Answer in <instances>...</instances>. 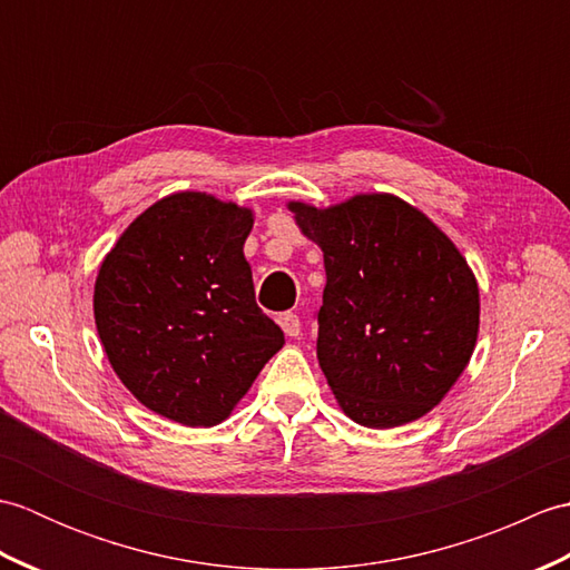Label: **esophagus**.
<instances>
[{
	"mask_svg": "<svg viewBox=\"0 0 570 570\" xmlns=\"http://www.w3.org/2000/svg\"><path fill=\"white\" fill-rule=\"evenodd\" d=\"M278 325H282L284 333L288 337H298L301 335V318L296 316V313H292V311L278 313Z\"/></svg>",
	"mask_w": 570,
	"mask_h": 570,
	"instance_id": "esophagus-1",
	"label": "esophagus"
}]
</instances>
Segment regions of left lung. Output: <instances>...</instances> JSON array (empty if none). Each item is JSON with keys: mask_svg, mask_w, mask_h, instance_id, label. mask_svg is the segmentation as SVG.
<instances>
[{"mask_svg": "<svg viewBox=\"0 0 570 570\" xmlns=\"http://www.w3.org/2000/svg\"><path fill=\"white\" fill-rule=\"evenodd\" d=\"M288 210L323 249L316 353L337 404L367 429L429 414L478 343L480 292L463 254L392 193Z\"/></svg>", "mask_w": 570, "mask_h": 570, "instance_id": "1", "label": "left lung"}]
</instances>
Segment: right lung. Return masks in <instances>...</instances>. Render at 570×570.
<instances>
[{
    "instance_id": "obj_1",
    "label": "right lung",
    "mask_w": 570,
    "mask_h": 570,
    "mask_svg": "<svg viewBox=\"0 0 570 570\" xmlns=\"http://www.w3.org/2000/svg\"><path fill=\"white\" fill-rule=\"evenodd\" d=\"M254 215L210 193L156 200L107 252L95 325L115 374L154 414L225 421L284 331L254 301L245 239Z\"/></svg>"
}]
</instances>
